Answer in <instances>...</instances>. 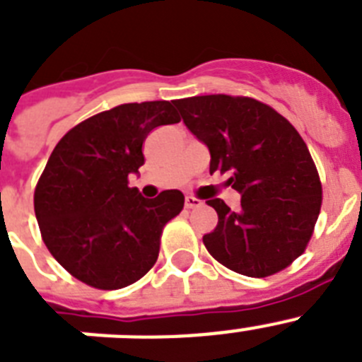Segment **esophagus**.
I'll return each instance as SVG.
<instances>
[{"mask_svg": "<svg viewBox=\"0 0 362 362\" xmlns=\"http://www.w3.org/2000/svg\"><path fill=\"white\" fill-rule=\"evenodd\" d=\"M199 204H201V201L197 199V197H194V196L185 197V206H187V209H197Z\"/></svg>", "mask_w": 362, "mask_h": 362, "instance_id": "esophagus-1", "label": "esophagus"}]
</instances>
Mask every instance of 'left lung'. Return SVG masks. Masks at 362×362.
Listing matches in <instances>:
<instances>
[{
    "label": "left lung",
    "instance_id": "left-lung-1",
    "mask_svg": "<svg viewBox=\"0 0 362 362\" xmlns=\"http://www.w3.org/2000/svg\"><path fill=\"white\" fill-rule=\"evenodd\" d=\"M183 123L210 152V174L230 172L241 210L209 199L217 226L204 233L221 264L248 277H267L305 252L321 210V181L308 146L268 105L252 98L196 95L174 101Z\"/></svg>",
    "mask_w": 362,
    "mask_h": 362
}]
</instances>
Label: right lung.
I'll return each instance as SVG.
<instances>
[{
	"mask_svg": "<svg viewBox=\"0 0 362 362\" xmlns=\"http://www.w3.org/2000/svg\"><path fill=\"white\" fill-rule=\"evenodd\" d=\"M179 121L170 101L119 105L76 124L52 150L34 210L47 248L76 279L124 288L158 261L163 226L183 210L185 196L165 190L146 199L129 175L145 163L146 136Z\"/></svg>",
	"mask_w": 362,
	"mask_h": 362,
	"instance_id": "right-lung-1",
	"label": "right lung"
}]
</instances>
